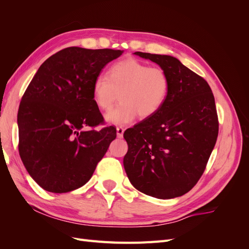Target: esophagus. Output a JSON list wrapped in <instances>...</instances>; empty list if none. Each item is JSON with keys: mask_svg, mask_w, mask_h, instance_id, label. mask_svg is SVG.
I'll use <instances>...</instances> for the list:
<instances>
[{"mask_svg": "<svg viewBox=\"0 0 249 249\" xmlns=\"http://www.w3.org/2000/svg\"><path fill=\"white\" fill-rule=\"evenodd\" d=\"M124 129L123 126H118L116 129V133H117V137L118 138H122L124 136Z\"/></svg>", "mask_w": 249, "mask_h": 249, "instance_id": "esophagus-1", "label": "esophagus"}]
</instances>
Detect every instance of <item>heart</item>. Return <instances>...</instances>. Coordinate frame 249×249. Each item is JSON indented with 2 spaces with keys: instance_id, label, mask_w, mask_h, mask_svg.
<instances>
[{
  "instance_id": "obj_1",
  "label": "heart",
  "mask_w": 249,
  "mask_h": 249,
  "mask_svg": "<svg viewBox=\"0 0 249 249\" xmlns=\"http://www.w3.org/2000/svg\"><path fill=\"white\" fill-rule=\"evenodd\" d=\"M170 82L168 74L157 66H148L134 58L113 64L108 76L93 82L92 96L101 110H109L119 96L117 107L106 114L109 124L124 125L137 117L149 118L166 102Z\"/></svg>"
}]
</instances>
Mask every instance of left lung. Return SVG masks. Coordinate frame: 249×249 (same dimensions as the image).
I'll use <instances>...</instances> for the list:
<instances>
[{
    "instance_id": "8db88e82",
    "label": "left lung",
    "mask_w": 249,
    "mask_h": 249,
    "mask_svg": "<svg viewBox=\"0 0 249 249\" xmlns=\"http://www.w3.org/2000/svg\"><path fill=\"white\" fill-rule=\"evenodd\" d=\"M166 71L170 86L155 115L125 130L124 166L131 184L149 196H182L196 185L218 136L215 99L207 81L168 55L135 52Z\"/></svg>"
}]
</instances>
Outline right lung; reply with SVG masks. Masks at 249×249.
I'll list each match as a JSON object with an SVG mask.
<instances>
[{"mask_svg": "<svg viewBox=\"0 0 249 249\" xmlns=\"http://www.w3.org/2000/svg\"><path fill=\"white\" fill-rule=\"evenodd\" d=\"M124 53L78 47L44 61L21 97L18 113V152L42 189L66 193L85 185L116 138L104 123L92 87L102 70Z\"/></svg>", "mask_w": 249, "mask_h": 249, "instance_id": "right-lung-1", "label": "right lung"}]
</instances>
